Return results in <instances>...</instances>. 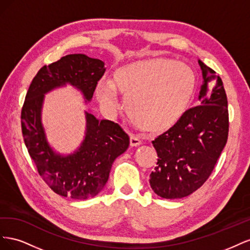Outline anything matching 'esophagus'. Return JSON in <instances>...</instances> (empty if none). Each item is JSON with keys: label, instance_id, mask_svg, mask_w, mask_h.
Listing matches in <instances>:
<instances>
[{"label": "esophagus", "instance_id": "1", "mask_svg": "<svg viewBox=\"0 0 250 250\" xmlns=\"http://www.w3.org/2000/svg\"><path fill=\"white\" fill-rule=\"evenodd\" d=\"M142 144V141L140 139L139 135H135V134H130V146L131 147H137L140 146Z\"/></svg>", "mask_w": 250, "mask_h": 250}]
</instances>
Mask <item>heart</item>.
<instances>
[{
    "label": "heart",
    "mask_w": 250,
    "mask_h": 250,
    "mask_svg": "<svg viewBox=\"0 0 250 250\" xmlns=\"http://www.w3.org/2000/svg\"><path fill=\"white\" fill-rule=\"evenodd\" d=\"M196 87L188 64L166 58L141 60L120 67L110 83L100 82L97 97L105 107L118 106L117 93L126 98V109L144 130L161 132L183 118Z\"/></svg>",
    "instance_id": "obj_1"
}]
</instances>
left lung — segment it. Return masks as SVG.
Masks as SVG:
<instances>
[{
    "label": "left lung",
    "instance_id": "8db88e82",
    "mask_svg": "<svg viewBox=\"0 0 250 250\" xmlns=\"http://www.w3.org/2000/svg\"><path fill=\"white\" fill-rule=\"evenodd\" d=\"M203 84L199 104L152 141L157 163L149 183L166 199L187 197L206 183L229 138L228 97L221 78L198 60Z\"/></svg>",
    "mask_w": 250,
    "mask_h": 250
}]
</instances>
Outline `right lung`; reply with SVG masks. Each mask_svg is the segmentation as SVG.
<instances>
[{
	"instance_id": "add662e5",
	"label": "right lung",
	"mask_w": 250,
	"mask_h": 250,
	"mask_svg": "<svg viewBox=\"0 0 250 250\" xmlns=\"http://www.w3.org/2000/svg\"><path fill=\"white\" fill-rule=\"evenodd\" d=\"M105 70L102 60L84 54L62 57L36 74L22 105L21 132L28 152L44 183L63 197L88 199L99 194L112 163L129 146V137L119 124L85 111V138L79 149L66 156L55 153L42 124L44 94L70 83L90 101Z\"/></svg>"
}]
</instances>
